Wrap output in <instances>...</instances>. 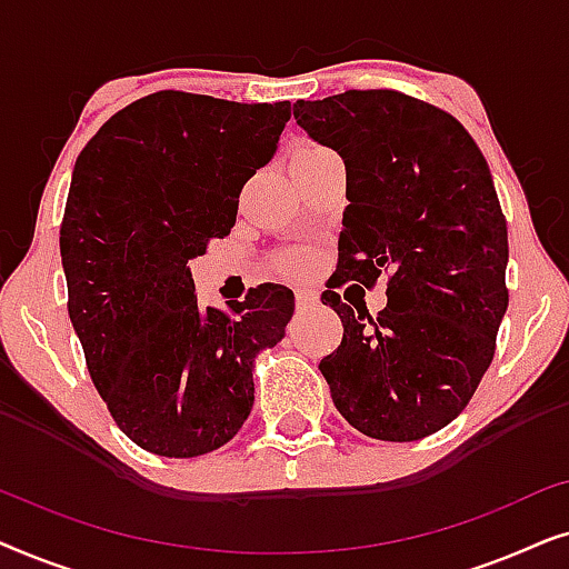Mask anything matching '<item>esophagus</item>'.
<instances>
[{"instance_id":"obj_1","label":"esophagus","mask_w":569,"mask_h":569,"mask_svg":"<svg viewBox=\"0 0 569 569\" xmlns=\"http://www.w3.org/2000/svg\"><path fill=\"white\" fill-rule=\"evenodd\" d=\"M295 302H298V310H310L318 302V295L313 290H298L295 292Z\"/></svg>"}]
</instances>
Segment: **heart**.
<instances>
[{"instance_id":"1","label":"heart","mask_w":569,"mask_h":569,"mask_svg":"<svg viewBox=\"0 0 569 569\" xmlns=\"http://www.w3.org/2000/svg\"><path fill=\"white\" fill-rule=\"evenodd\" d=\"M282 267L292 274H306V271L313 267V256L306 248H295V251L282 256Z\"/></svg>"}]
</instances>
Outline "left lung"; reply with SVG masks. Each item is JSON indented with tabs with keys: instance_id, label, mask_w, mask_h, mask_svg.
Segmentation results:
<instances>
[{
	"instance_id": "left-lung-1",
	"label": "left lung",
	"mask_w": 569,
	"mask_h": 569,
	"mask_svg": "<svg viewBox=\"0 0 569 569\" xmlns=\"http://www.w3.org/2000/svg\"><path fill=\"white\" fill-rule=\"evenodd\" d=\"M292 111L347 166L337 274L321 295L345 323L321 360L333 407L368 438H427L471 401L508 310V224L485 154L461 121L396 90ZM383 273L389 306L376 319L332 292Z\"/></svg>"
}]
</instances>
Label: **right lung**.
<instances>
[{
  "label": "right lung",
  "instance_id": "1",
  "mask_svg": "<svg viewBox=\"0 0 569 569\" xmlns=\"http://www.w3.org/2000/svg\"><path fill=\"white\" fill-rule=\"evenodd\" d=\"M282 103L160 90L113 113L74 162L59 248L69 318L113 422L150 453H212L253 407V362L295 295L259 284L201 308L186 263L228 236L248 178L274 158Z\"/></svg>",
  "mask_w": 569,
  "mask_h": 569
}]
</instances>
